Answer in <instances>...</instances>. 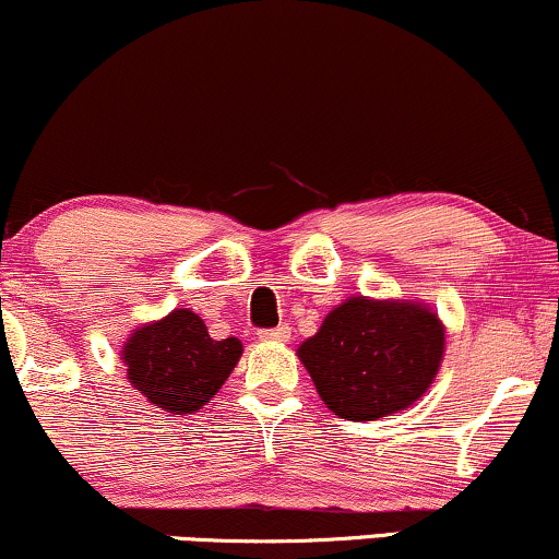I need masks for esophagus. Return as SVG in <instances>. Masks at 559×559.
Segmentation results:
<instances>
[{
    "label": "esophagus",
    "instance_id": "1",
    "mask_svg": "<svg viewBox=\"0 0 559 559\" xmlns=\"http://www.w3.org/2000/svg\"><path fill=\"white\" fill-rule=\"evenodd\" d=\"M288 337H292V328H286V324L273 330H260V341L263 343H288Z\"/></svg>",
    "mask_w": 559,
    "mask_h": 559
}]
</instances>
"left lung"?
<instances>
[{"label": "left lung", "mask_w": 559, "mask_h": 559, "mask_svg": "<svg viewBox=\"0 0 559 559\" xmlns=\"http://www.w3.org/2000/svg\"><path fill=\"white\" fill-rule=\"evenodd\" d=\"M443 337L426 304L350 296L299 345V358L337 418L377 420L426 394L443 361Z\"/></svg>", "instance_id": "8db88e82"}]
</instances>
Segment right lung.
<instances>
[{"label":"right lung","mask_w":559,"mask_h":559,"mask_svg":"<svg viewBox=\"0 0 559 559\" xmlns=\"http://www.w3.org/2000/svg\"><path fill=\"white\" fill-rule=\"evenodd\" d=\"M242 343L214 341L190 309H175L157 322L133 330L121 350L129 381L152 405L173 415L201 409L229 379Z\"/></svg>","instance_id":"add662e5"}]
</instances>
